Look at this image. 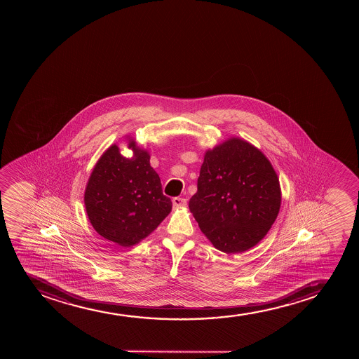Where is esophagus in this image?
I'll use <instances>...</instances> for the list:
<instances>
[{"instance_id": "34e87169", "label": "esophagus", "mask_w": 359, "mask_h": 359, "mask_svg": "<svg viewBox=\"0 0 359 359\" xmlns=\"http://www.w3.org/2000/svg\"><path fill=\"white\" fill-rule=\"evenodd\" d=\"M172 205L175 207H184L187 206V200L183 198H173Z\"/></svg>"}]
</instances>
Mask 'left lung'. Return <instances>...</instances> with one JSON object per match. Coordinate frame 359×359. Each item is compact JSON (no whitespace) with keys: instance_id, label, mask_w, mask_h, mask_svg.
Wrapping results in <instances>:
<instances>
[{"instance_id":"8db88e82","label":"left lung","mask_w":359,"mask_h":359,"mask_svg":"<svg viewBox=\"0 0 359 359\" xmlns=\"http://www.w3.org/2000/svg\"><path fill=\"white\" fill-rule=\"evenodd\" d=\"M280 202L279 180L264 153L231 139L207 151L189 208L218 250L236 254L264 238Z\"/></svg>"}]
</instances>
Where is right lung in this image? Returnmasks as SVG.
I'll use <instances>...</instances> for the list:
<instances>
[{
  "label": "right lung",
  "instance_id": "1",
  "mask_svg": "<svg viewBox=\"0 0 359 359\" xmlns=\"http://www.w3.org/2000/svg\"><path fill=\"white\" fill-rule=\"evenodd\" d=\"M126 158L114 144L95 165L85 191L92 226L104 238L130 247L157 229L172 203L163 194L161 178L149 165V154L129 144Z\"/></svg>",
  "mask_w": 359,
  "mask_h": 359
}]
</instances>
